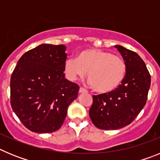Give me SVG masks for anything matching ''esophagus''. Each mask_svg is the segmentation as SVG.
<instances>
[{"label": "esophagus", "instance_id": "obj_1", "mask_svg": "<svg viewBox=\"0 0 160 160\" xmlns=\"http://www.w3.org/2000/svg\"><path fill=\"white\" fill-rule=\"evenodd\" d=\"M79 93H80V94H83V93H87V90H86V89L82 88V87H80V89H79Z\"/></svg>", "mask_w": 160, "mask_h": 160}]
</instances>
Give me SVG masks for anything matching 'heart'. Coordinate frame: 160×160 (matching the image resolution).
<instances>
[{
    "instance_id": "obj_1",
    "label": "heart",
    "mask_w": 160,
    "mask_h": 160,
    "mask_svg": "<svg viewBox=\"0 0 160 160\" xmlns=\"http://www.w3.org/2000/svg\"><path fill=\"white\" fill-rule=\"evenodd\" d=\"M66 76L72 82L82 78L87 72L90 85L96 92L107 94L116 90L123 82L127 72L125 61L119 56L98 49H87L77 58L65 62Z\"/></svg>"
}]
</instances>
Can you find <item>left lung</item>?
I'll list each match as a JSON object with an SVG mask.
<instances>
[{"label":"left lung","mask_w":160,"mask_h":160,"mask_svg":"<svg viewBox=\"0 0 160 160\" xmlns=\"http://www.w3.org/2000/svg\"><path fill=\"white\" fill-rule=\"evenodd\" d=\"M114 47L125 61L127 72L113 92L93 95L89 114L94 125L102 130H117L131 123L146 104L151 86V75L142 59L122 46Z\"/></svg>","instance_id":"obj_1"}]
</instances>
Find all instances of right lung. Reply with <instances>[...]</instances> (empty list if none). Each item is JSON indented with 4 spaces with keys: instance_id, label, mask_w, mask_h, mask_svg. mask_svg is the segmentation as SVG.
<instances>
[{
    "instance_id": "obj_1",
    "label": "right lung",
    "mask_w": 160,
    "mask_h": 160,
    "mask_svg": "<svg viewBox=\"0 0 160 160\" xmlns=\"http://www.w3.org/2000/svg\"><path fill=\"white\" fill-rule=\"evenodd\" d=\"M64 45L42 44L24 53L11 75L10 102L29 131L51 133L62 127L78 85L65 78Z\"/></svg>"
}]
</instances>
